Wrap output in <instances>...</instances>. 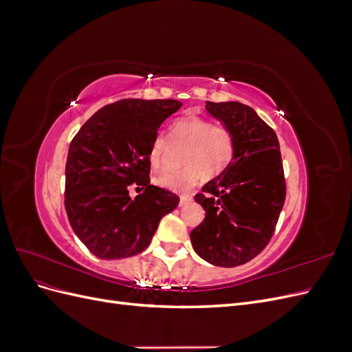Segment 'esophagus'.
Masks as SVG:
<instances>
[{
    "mask_svg": "<svg viewBox=\"0 0 352 352\" xmlns=\"http://www.w3.org/2000/svg\"><path fill=\"white\" fill-rule=\"evenodd\" d=\"M189 202H192V197H190V195H180V202H179L180 207L188 206Z\"/></svg>",
    "mask_w": 352,
    "mask_h": 352,
    "instance_id": "esophagus-1",
    "label": "esophagus"
}]
</instances>
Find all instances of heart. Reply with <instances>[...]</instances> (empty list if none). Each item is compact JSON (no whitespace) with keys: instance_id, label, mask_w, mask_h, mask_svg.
<instances>
[{"instance_id":"b5f03b06","label":"heart","mask_w":352,"mask_h":352,"mask_svg":"<svg viewBox=\"0 0 352 352\" xmlns=\"http://www.w3.org/2000/svg\"><path fill=\"white\" fill-rule=\"evenodd\" d=\"M170 142L184 145L179 168L163 170L154 184L177 194L192 189L201 176L214 179L223 175L236 154L235 135L226 126L216 124L201 116H186L170 126ZM168 153V141L163 135L154 136L148 160L155 168L162 167Z\"/></svg>"}]
</instances>
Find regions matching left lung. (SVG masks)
<instances>
[{
	"instance_id": "1",
	"label": "left lung",
	"mask_w": 352,
	"mask_h": 352,
	"mask_svg": "<svg viewBox=\"0 0 352 352\" xmlns=\"http://www.w3.org/2000/svg\"><path fill=\"white\" fill-rule=\"evenodd\" d=\"M206 109L235 135L236 154L225 173L202 188L195 201L206 219L190 241L201 258L236 267L267 247L286 198L278 136L248 105L211 102Z\"/></svg>"
}]
</instances>
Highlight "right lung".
Segmentation results:
<instances>
[{
    "instance_id": "obj_1",
    "label": "right lung",
    "mask_w": 352,
    "mask_h": 352,
    "mask_svg": "<svg viewBox=\"0 0 352 352\" xmlns=\"http://www.w3.org/2000/svg\"><path fill=\"white\" fill-rule=\"evenodd\" d=\"M180 105L176 100L116 101L72 140L65 207L73 232L98 258L142 252L160 220L177 207L176 194L151 185L148 150L160 124ZM131 184L144 190L135 200L129 197Z\"/></svg>"
}]
</instances>
